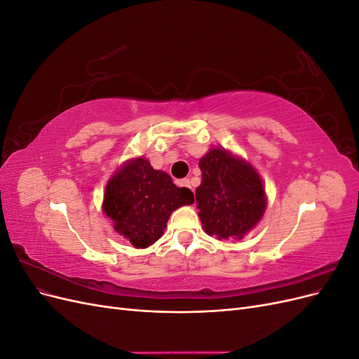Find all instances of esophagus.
<instances>
[{
  "mask_svg": "<svg viewBox=\"0 0 359 359\" xmlns=\"http://www.w3.org/2000/svg\"><path fill=\"white\" fill-rule=\"evenodd\" d=\"M180 187H186V189H191V184H190V180L189 178H184L181 181H178Z\"/></svg>",
  "mask_w": 359,
  "mask_h": 359,
  "instance_id": "1",
  "label": "esophagus"
}]
</instances>
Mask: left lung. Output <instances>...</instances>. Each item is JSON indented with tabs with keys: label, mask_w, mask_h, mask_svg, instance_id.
Here are the masks:
<instances>
[{
	"label": "left lung",
	"mask_w": 359,
	"mask_h": 359,
	"mask_svg": "<svg viewBox=\"0 0 359 359\" xmlns=\"http://www.w3.org/2000/svg\"><path fill=\"white\" fill-rule=\"evenodd\" d=\"M199 168L202 182L196 203L205 232L222 241L241 240L262 219L266 206L259 173L220 148L203 156Z\"/></svg>",
	"instance_id": "8db88e82"
}]
</instances>
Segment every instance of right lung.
I'll list each match as a JSON object with an SVG mask.
<instances>
[{
  "instance_id": "1",
  "label": "right lung",
  "mask_w": 359,
  "mask_h": 359,
  "mask_svg": "<svg viewBox=\"0 0 359 359\" xmlns=\"http://www.w3.org/2000/svg\"><path fill=\"white\" fill-rule=\"evenodd\" d=\"M193 202L189 189L177 187L166 172L140 157L126 163L107 182L103 211L119 235L145 248L165 232L172 211Z\"/></svg>"
}]
</instances>
